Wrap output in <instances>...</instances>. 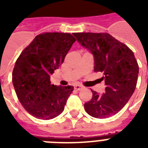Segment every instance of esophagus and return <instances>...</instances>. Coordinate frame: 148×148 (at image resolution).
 Returning a JSON list of instances; mask_svg holds the SVG:
<instances>
[{"instance_id": "obj_1", "label": "esophagus", "mask_w": 148, "mask_h": 148, "mask_svg": "<svg viewBox=\"0 0 148 148\" xmlns=\"http://www.w3.org/2000/svg\"><path fill=\"white\" fill-rule=\"evenodd\" d=\"M74 89L77 90H81L82 89V87L80 85H75L74 86Z\"/></svg>"}]
</instances>
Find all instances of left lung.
<instances>
[{
	"instance_id": "left-lung-1",
	"label": "left lung",
	"mask_w": 148,
	"mask_h": 148,
	"mask_svg": "<svg viewBox=\"0 0 148 148\" xmlns=\"http://www.w3.org/2000/svg\"><path fill=\"white\" fill-rule=\"evenodd\" d=\"M84 48L92 53L95 71L101 72L105 92L91 90L93 97L84 103L86 112L96 118H107L119 112L135 90L139 67L133 51L107 33H74Z\"/></svg>"
}]
</instances>
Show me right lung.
I'll return each mask as SVG.
<instances>
[{"label":"right lung","mask_w":148,"mask_h":148,"mask_svg":"<svg viewBox=\"0 0 148 148\" xmlns=\"http://www.w3.org/2000/svg\"><path fill=\"white\" fill-rule=\"evenodd\" d=\"M75 40L67 33L41 34L17 58L12 74L14 88L22 106L34 117L50 120L63 112L74 87L53 85L50 78Z\"/></svg>","instance_id":"right-lung-1"}]
</instances>
